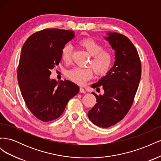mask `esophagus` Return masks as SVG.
Returning <instances> with one entry per match:
<instances>
[{"label":"esophagus","mask_w":161,"mask_h":161,"mask_svg":"<svg viewBox=\"0 0 161 161\" xmlns=\"http://www.w3.org/2000/svg\"><path fill=\"white\" fill-rule=\"evenodd\" d=\"M80 92H81V93H85V92H86L85 90L83 88H82V87H80Z\"/></svg>","instance_id":"34e87169"}]
</instances>
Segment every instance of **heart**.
<instances>
[{
	"mask_svg": "<svg viewBox=\"0 0 161 161\" xmlns=\"http://www.w3.org/2000/svg\"><path fill=\"white\" fill-rule=\"evenodd\" d=\"M80 45L83 47L89 54L92 56L89 65L92 68L95 74L103 75L106 74L111 66L113 56L112 53L107 50H103V47L91 38L81 40ZM72 47L67 44L63 47L61 51V58L63 62L69 64L71 60ZM93 75V71L91 68L80 69L75 68L66 72V76L75 83L83 85L86 81L90 80Z\"/></svg>",
	"mask_w": 161,
	"mask_h": 161,
	"instance_id": "1",
	"label": "heart"
}]
</instances>
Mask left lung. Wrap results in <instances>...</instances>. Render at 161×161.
<instances>
[{"label":"left lung","mask_w":161,"mask_h":161,"mask_svg":"<svg viewBox=\"0 0 161 161\" xmlns=\"http://www.w3.org/2000/svg\"><path fill=\"white\" fill-rule=\"evenodd\" d=\"M104 39L115 51V62L105 76L91 85L97 89L101 86L104 93L92 92L97 103L89 111L88 117L95 125L108 128L122 119L132 105L141 78V62L127 37L109 32Z\"/></svg>","instance_id":"1"}]
</instances>
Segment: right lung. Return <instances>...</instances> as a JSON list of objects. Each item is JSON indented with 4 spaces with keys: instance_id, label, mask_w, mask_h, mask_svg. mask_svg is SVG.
<instances>
[{
    "instance_id": "right-lung-1",
    "label": "right lung",
    "mask_w": 161,
    "mask_h": 161,
    "mask_svg": "<svg viewBox=\"0 0 161 161\" xmlns=\"http://www.w3.org/2000/svg\"><path fill=\"white\" fill-rule=\"evenodd\" d=\"M75 32L46 29L33 33L23 46L17 70L18 83L26 105L43 121L56 119L79 87L69 80L57 82L51 70L59 64L61 51Z\"/></svg>"
}]
</instances>
